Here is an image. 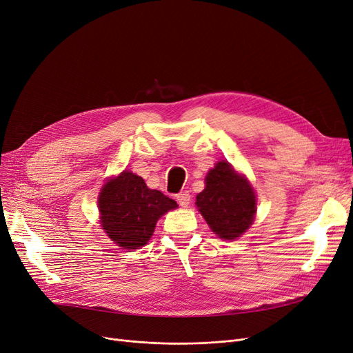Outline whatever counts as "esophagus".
<instances>
[{"mask_svg": "<svg viewBox=\"0 0 353 353\" xmlns=\"http://www.w3.org/2000/svg\"><path fill=\"white\" fill-rule=\"evenodd\" d=\"M176 201L178 204L181 207H188L190 205V201H191V194L188 191H183V192H179L176 195Z\"/></svg>", "mask_w": 353, "mask_h": 353, "instance_id": "obj_1", "label": "esophagus"}]
</instances>
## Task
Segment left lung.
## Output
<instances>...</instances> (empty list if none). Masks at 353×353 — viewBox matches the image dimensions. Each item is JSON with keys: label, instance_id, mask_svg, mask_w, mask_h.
I'll return each mask as SVG.
<instances>
[{"label": "left lung", "instance_id": "left-lung-1", "mask_svg": "<svg viewBox=\"0 0 353 353\" xmlns=\"http://www.w3.org/2000/svg\"><path fill=\"white\" fill-rule=\"evenodd\" d=\"M254 190L231 163L216 162L205 176V188L196 195V208L214 234L236 240L254 221L257 211Z\"/></svg>", "mask_w": 353, "mask_h": 353}]
</instances>
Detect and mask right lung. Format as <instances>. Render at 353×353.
Masks as SVG:
<instances>
[{"label": "right lung", "mask_w": 353, "mask_h": 353, "mask_svg": "<svg viewBox=\"0 0 353 353\" xmlns=\"http://www.w3.org/2000/svg\"><path fill=\"white\" fill-rule=\"evenodd\" d=\"M97 205L105 232L116 245L126 250L145 245L159 218L178 207L161 191L149 190L142 176L130 171H123L105 183Z\"/></svg>", "instance_id": "add662e5"}]
</instances>
